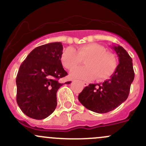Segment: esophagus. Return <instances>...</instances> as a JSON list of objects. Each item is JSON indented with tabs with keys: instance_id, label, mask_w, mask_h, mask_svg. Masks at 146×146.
<instances>
[{
	"instance_id": "34e87169",
	"label": "esophagus",
	"mask_w": 146,
	"mask_h": 146,
	"mask_svg": "<svg viewBox=\"0 0 146 146\" xmlns=\"http://www.w3.org/2000/svg\"><path fill=\"white\" fill-rule=\"evenodd\" d=\"M81 83L84 86H87L88 85V84L87 82H85V81H81Z\"/></svg>"
}]
</instances>
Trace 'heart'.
<instances>
[{"label":"heart","mask_w":146,"mask_h":146,"mask_svg":"<svg viewBox=\"0 0 146 146\" xmlns=\"http://www.w3.org/2000/svg\"><path fill=\"white\" fill-rule=\"evenodd\" d=\"M86 67H80L71 72L75 79H92L102 81L107 79L115 71L117 59L113 54L106 52L102 45L92 43L78 47L76 50L67 47L60 56L62 65L67 70H72L85 60Z\"/></svg>","instance_id":"obj_1"}]
</instances>
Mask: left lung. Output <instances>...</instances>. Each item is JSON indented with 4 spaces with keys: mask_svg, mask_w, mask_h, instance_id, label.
I'll list each match as a JSON object with an SVG mask.
<instances>
[{
    "mask_svg": "<svg viewBox=\"0 0 146 146\" xmlns=\"http://www.w3.org/2000/svg\"><path fill=\"white\" fill-rule=\"evenodd\" d=\"M119 64L109 79L100 84H90L84 88L78 99L86 109L105 113L120 106L129 95L130 86L134 79L132 59L120 45L113 46Z\"/></svg>",
    "mask_w": 146,
    "mask_h": 146,
    "instance_id": "obj_1",
    "label": "left lung"
}]
</instances>
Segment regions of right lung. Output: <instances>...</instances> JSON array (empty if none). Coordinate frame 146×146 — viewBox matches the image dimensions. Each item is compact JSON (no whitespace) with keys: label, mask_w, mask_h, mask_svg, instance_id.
<instances>
[{"label":"right lung","mask_w":146,"mask_h":146,"mask_svg":"<svg viewBox=\"0 0 146 146\" xmlns=\"http://www.w3.org/2000/svg\"><path fill=\"white\" fill-rule=\"evenodd\" d=\"M62 49L61 42L37 46L19 67L16 79L17 102L31 118L44 119L56 109V93L63 85L59 79L67 75L60 60Z\"/></svg>","instance_id":"add662e5"}]
</instances>
